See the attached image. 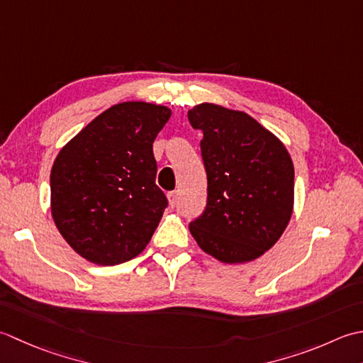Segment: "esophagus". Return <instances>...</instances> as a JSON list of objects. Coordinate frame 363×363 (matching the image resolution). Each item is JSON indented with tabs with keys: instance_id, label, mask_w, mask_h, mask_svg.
<instances>
[{
	"instance_id": "obj_1",
	"label": "esophagus",
	"mask_w": 363,
	"mask_h": 363,
	"mask_svg": "<svg viewBox=\"0 0 363 363\" xmlns=\"http://www.w3.org/2000/svg\"><path fill=\"white\" fill-rule=\"evenodd\" d=\"M167 201H169V205L174 206L177 205V201H179V191H172V192H169L167 194Z\"/></svg>"
}]
</instances>
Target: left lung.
<instances>
[{"label":"left lung","instance_id":"obj_1","mask_svg":"<svg viewBox=\"0 0 363 363\" xmlns=\"http://www.w3.org/2000/svg\"><path fill=\"white\" fill-rule=\"evenodd\" d=\"M201 130L206 206L189 232L223 263H247L279 241L294 208V167L274 133L244 111L201 103L188 111Z\"/></svg>","mask_w":363,"mask_h":363}]
</instances>
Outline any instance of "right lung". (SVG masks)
Returning <instances> with one entry per match:
<instances>
[{
    "label": "right lung",
    "instance_id": "right-lung-1",
    "mask_svg": "<svg viewBox=\"0 0 363 363\" xmlns=\"http://www.w3.org/2000/svg\"><path fill=\"white\" fill-rule=\"evenodd\" d=\"M171 114L155 103H117L59 150L50 175L51 218L87 262H128L157 230L167 201L155 183L153 140Z\"/></svg>",
    "mask_w": 363,
    "mask_h": 363
}]
</instances>
